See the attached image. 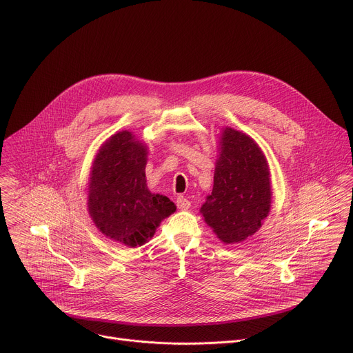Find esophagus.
I'll return each mask as SVG.
<instances>
[{"mask_svg":"<svg viewBox=\"0 0 353 353\" xmlns=\"http://www.w3.org/2000/svg\"><path fill=\"white\" fill-rule=\"evenodd\" d=\"M176 203H177V208L181 209V210H187V209L191 206V202H190L185 196H183V195H179V196H177Z\"/></svg>","mask_w":353,"mask_h":353,"instance_id":"34e87169","label":"esophagus"}]
</instances>
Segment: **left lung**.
Segmentation results:
<instances>
[{"mask_svg": "<svg viewBox=\"0 0 353 353\" xmlns=\"http://www.w3.org/2000/svg\"><path fill=\"white\" fill-rule=\"evenodd\" d=\"M213 190L201 208L224 244H239L261 228L272 203L268 161L247 134L225 128L220 139Z\"/></svg>", "mask_w": 353, "mask_h": 353, "instance_id": "obj_1", "label": "left lung"}]
</instances>
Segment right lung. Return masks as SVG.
<instances>
[{
    "label": "right lung",
    "instance_id": "right-lung-1",
    "mask_svg": "<svg viewBox=\"0 0 353 353\" xmlns=\"http://www.w3.org/2000/svg\"><path fill=\"white\" fill-rule=\"evenodd\" d=\"M147 145L130 132L113 134L97 154L90 184L88 212L108 239L129 248L144 245L159 223L176 212L165 195L147 187Z\"/></svg>",
    "mask_w": 353,
    "mask_h": 353
}]
</instances>
